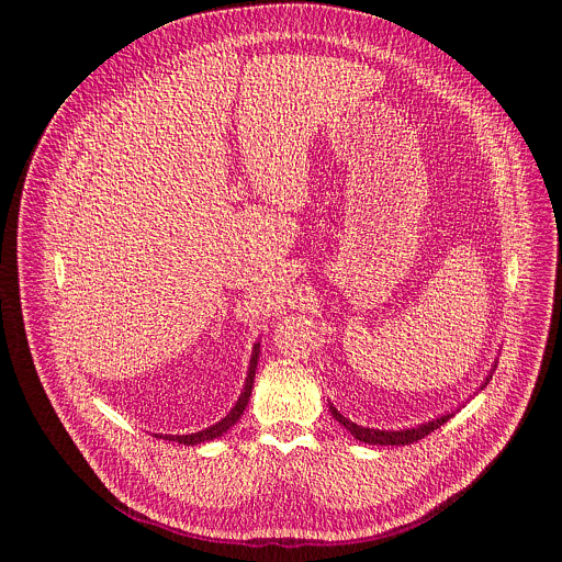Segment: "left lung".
Segmentation results:
<instances>
[{
	"instance_id": "left-lung-1",
	"label": "left lung",
	"mask_w": 562,
	"mask_h": 562,
	"mask_svg": "<svg viewBox=\"0 0 562 562\" xmlns=\"http://www.w3.org/2000/svg\"><path fill=\"white\" fill-rule=\"evenodd\" d=\"M496 367V364H494ZM494 371V369H492ZM490 378L492 375H487V380H485V384L490 382ZM483 384V386H485ZM329 409H331V414H334V418L347 429V431H351V436L356 438V440H360V442H367V445H395V447H400V445H412V442H418V440H423L425 436H429L434 429H438V427H442L451 416H453V412L451 414H445V416H440V418H436V420H429V423H425V425H418V427H412V429H400V431H382V429H369V427H360V425H356V423H351L349 418H345L334 405H329Z\"/></svg>"
}]
</instances>
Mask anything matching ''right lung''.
<instances>
[{
    "instance_id": "add662e5",
    "label": "right lung",
    "mask_w": 562,
    "mask_h": 562,
    "mask_svg": "<svg viewBox=\"0 0 562 562\" xmlns=\"http://www.w3.org/2000/svg\"><path fill=\"white\" fill-rule=\"evenodd\" d=\"M258 358H260V342H256L254 347V353H251V362H249V373H247V382H245V389L243 393H239L237 403L233 405V409L220 420L215 423L213 427H206L198 434H187V436H167V434H155V438H162V440H171V442H180V445H200V442H209L213 438H220L224 436L237 420L239 416L245 414L247 405H249V397H251V391H254V378H256V369H258Z\"/></svg>"
}]
</instances>
